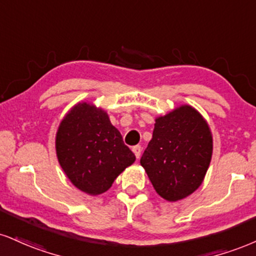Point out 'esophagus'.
Returning a JSON list of instances; mask_svg holds the SVG:
<instances>
[{"mask_svg":"<svg viewBox=\"0 0 256 256\" xmlns=\"http://www.w3.org/2000/svg\"><path fill=\"white\" fill-rule=\"evenodd\" d=\"M132 152H134V155H136L137 158H140V154H142V146H136L132 148Z\"/></svg>","mask_w":256,"mask_h":256,"instance_id":"1","label":"esophagus"}]
</instances>
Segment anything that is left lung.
Here are the masks:
<instances>
[{
  "label": "left lung",
  "instance_id": "obj_1",
  "mask_svg": "<svg viewBox=\"0 0 256 256\" xmlns=\"http://www.w3.org/2000/svg\"><path fill=\"white\" fill-rule=\"evenodd\" d=\"M214 140L204 116L181 104L155 119L142 167L160 196L178 202L199 188L210 166Z\"/></svg>",
  "mask_w": 256,
  "mask_h": 256
}]
</instances>
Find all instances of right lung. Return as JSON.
Returning <instances> with one entry per match:
<instances>
[{"label":"right lung","instance_id":"1","mask_svg":"<svg viewBox=\"0 0 256 256\" xmlns=\"http://www.w3.org/2000/svg\"><path fill=\"white\" fill-rule=\"evenodd\" d=\"M56 154L70 182L89 196L108 190L136 161L106 110L83 101L68 110L60 122Z\"/></svg>","mask_w":256,"mask_h":256}]
</instances>
